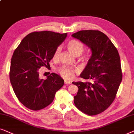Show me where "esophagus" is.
I'll use <instances>...</instances> for the list:
<instances>
[{
    "label": "esophagus",
    "mask_w": 134,
    "mask_h": 134,
    "mask_svg": "<svg viewBox=\"0 0 134 134\" xmlns=\"http://www.w3.org/2000/svg\"><path fill=\"white\" fill-rule=\"evenodd\" d=\"M64 83H65V84H71L72 83V82L71 81H68V80H64Z\"/></svg>",
    "instance_id": "obj_1"
}]
</instances>
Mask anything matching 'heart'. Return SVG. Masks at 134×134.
Instances as JSON below:
<instances>
[{"instance_id": "heart-1", "label": "heart", "mask_w": 134, "mask_h": 134, "mask_svg": "<svg viewBox=\"0 0 134 134\" xmlns=\"http://www.w3.org/2000/svg\"><path fill=\"white\" fill-rule=\"evenodd\" d=\"M67 48L69 51L75 56H78L82 54L84 51V44L80 41L76 40H71L67 43ZM61 52V48L58 46L54 51L53 58L57 59L59 56L60 53ZM62 76L65 78L70 80L74 78V76L76 70L74 69L68 68L66 67H62L58 70Z\"/></svg>"}]
</instances>
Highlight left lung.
I'll return each mask as SVG.
<instances>
[{
  "mask_svg": "<svg viewBox=\"0 0 134 134\" xmlns=\"http://www.w3.org/2000/svg\"><path fill=\"white\" fill-rule=\"evenodd\" d=\"M72 36L92 51L80 77L92 82H72L78 86L74 103L80 111L90 116L99 114L109 107L122 81L118 51L107 35L99 31H80Z\"/></svg>",
  "mask_w": 134,
  "mask_h": 134,
  "instance_id": "left-lung-1",
  "label": "left lung"
}]
</instances>
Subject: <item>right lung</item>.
Wrapping results in <instances>:
<instances>
[{
  "instance_id": "add662e5",
  "label": "right lung",
  "mask_w": 134,
  "mask_h": 134,
  "mask_svg": "<svg viewBox=\"0 0 134 134\" xmlns=\"http://www.w3.org/2000/svg\"><path fill=\"white\" fill-rule=\"evenodd\" d=\"M67 34L34 32L26 35L14 51L10 80L19 102L29 109L39 110L49 105L55 94L63 86L64 80L52 73L46 80L39 77V69L46 67L56 49Z\"/></svg>"
}]
</instances>
